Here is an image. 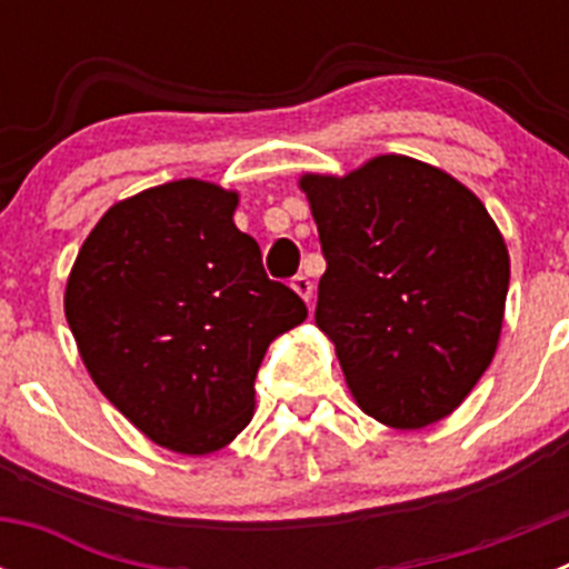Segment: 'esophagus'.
<instances>
[{
    "label": "esophagus",
    "mask_w": 569,
    "mask_h": 569,
    "mask_svg": "<svg viewBox=\"0 0 569 569\" xmlns=\"http://www.w3.org/2000/svg\"><path fill=\"white\" fill-rule=\"evenodd\" d=\"M290 288H293L296 293H299L305 301H310V296H313V281H310L305 273L293 276V281H290Z\"/></svg>",
    "instance_id": "1"
}]
</instances>
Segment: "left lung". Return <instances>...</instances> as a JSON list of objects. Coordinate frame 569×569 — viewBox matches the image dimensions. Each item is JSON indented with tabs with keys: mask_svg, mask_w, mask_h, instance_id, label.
<instances>
[{
	"mask_svg": "<svg viewBox=\"0 0 569 569\" xmlns=\"http://www.w3.org/2000/svg\"><path fill=\"white\" fill-rule=\"evenodd\" d=\"M328 270L316 325L367 416L396 430L445 419L490 367L510 256L479 196L410 156L299 179Z\"/></svg>",
	"mask_w": 569,
	"mask_h": 569,
	"instance_id": "left-lung-1",
	"label": "left lung"
}]
</instances>
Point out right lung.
Masks as SVG:
<instances>
[{
	"mask_svg": "<svg viewBox=\"0 0 569 569\" xmlns=\"http://www.w3.org/2000/svg\"><path fill=\"white\" fill-rule=\"evenodd\" d=\"M239 196L199 179L116 202L90 230L64 316L104 399L150 441L204 456L253 419L270 341L308 319L233 224Z\"/></svg>",
	"mask_w": 569,
	"mask_h": 569,
	"instance_id": "obj_1",
	"label": "right lung"
}]
</instances>
